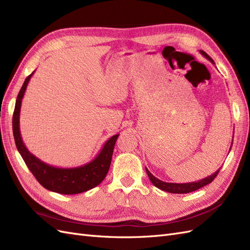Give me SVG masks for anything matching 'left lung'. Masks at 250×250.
<instances>
[{
    "label": "left lung",
    "mask_w": 250,
    "mask_h": 250,
    "mask_svg": "<svg viewBox=\"0 0 250 250\" xmlns=\"http://www.w3.org/2000/svg\"><path fill=\"white\" fill-rule=\"evenodd\" d=\"M200 53H201V55H203L207 59H208L211 63L215 64L214 60L211 59L206 52L200 50ZM231 146H232V143H231ZM219 171H220V169H218L214 174H211L210 176H208V177L200 179L198 181H193V183H187V184H173V183H165V181H162L158 178H156L146 168V172L148 174V177H149L151 183L153 184L154 187L158 188L160 190H163L165 192H169V193H173V194H187V193H190V192L198 190V188L210 184L211 181L215 179V177L218 175Z\"/></svg>",
    "instance_id": "obj_1"
}]
</instances>
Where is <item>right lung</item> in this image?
Wrapping results in <instances>:
<instances>
[{
	"label": "right lung",
	"instance_id": "obj_1",
	"mask_svg": "<svg viewBox=\"0 0 250 250\" xmlns=\"http://www.w3.org/2000/svg\"><path fill=\"white\" fill-rule=\"evenodd\" d=\"M26 78L17 98L16 107L12 117V130L16 145L26 163L27 167L35 176L36 180L47 190L52 192L73 195L86 192L101 184L109 170L113 148L119 134H115L104 144L100 153L92 162L75 168H57L42 162L26 148L21 140L20 130V112L22 97L25 95L27 85L32 75Z\"/></svg>",
	"mask_w": 250,
	"mask_h": 250
}]
</instances>
